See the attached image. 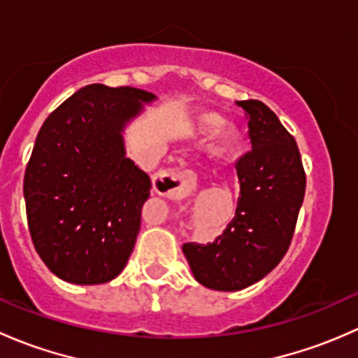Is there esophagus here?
I'll return each mask as SVG.
<instances>
[{"label":"esophagus","instance_id":"34e87169","mask_svg":"<svg viewBox=\"0 0 358 358\" xmlns=\"http://www.w3.org/2000/svg\"><path fill=\"white\" fill-rule=\"evenodd\" d=\"M154 192L169 199H185L197 189V176L192 169L173 168L154 176Z\"/></svg>","mask_w":358,"mask_h":358}]
</instances>
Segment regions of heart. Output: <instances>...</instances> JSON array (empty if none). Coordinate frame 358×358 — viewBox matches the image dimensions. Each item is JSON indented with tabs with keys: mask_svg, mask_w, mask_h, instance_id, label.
I'll list each match as a JSON object with an SVG mask.
<instances>
[{
	"mask_svg": "<svg viewBox=\"0 0 358 358\" xmlns=\"http://www.w3.org/2000/svg\"><path fill=\"white\" fill-rule=\"evenodd\" d=\"M222 115L216 114V112H202L197 115V128L201 131H211L216 126L222 124ZM243 143V133L237 126L234 124H223L222 128L216 131L215 142H213V152L216 156H232L237 149Z\"/></svg>",
	"mask_w": 358,
	"mask_h": 358,
	"instance_id": "heart-1",
	"label": "heart"
}]
</instances>
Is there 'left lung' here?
<instances>
[{"label":"left lung","mask_w":358,"mask_h":358,"mask_svg":"<svg viewBox=\"0 0 358 358\" xmlns=\"http://www.w3.org/2000/svg\"><path fill=\"white\" fill-rule=\"evenodd\" d=\"M237 106L249 117L252 149L236 162L241 182L236 216L213 243L183 244L197 282L241 291L272 272L289 249L306 175L294 136L259 100Z\"/></svg>","instance_id":"left-lung-1"}]
</instances>
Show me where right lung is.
<instances>
[{"mask_svg": "<svg viewBox=\"0 0 358 358\" xmlns=\"http://www.w3.org/2000/svg\"><path fill=\"white\" fill-rule=\"evenodd\" d=\"M156 95L88 85L46 117L24 176L32 244L71 284L115 279L140 230L149 175L126 157L122 131Z\"/></svg>", "mask_w": 358, "mask_h": 358, "instance_id": "1", "label": "right lung"}]
</instances>
